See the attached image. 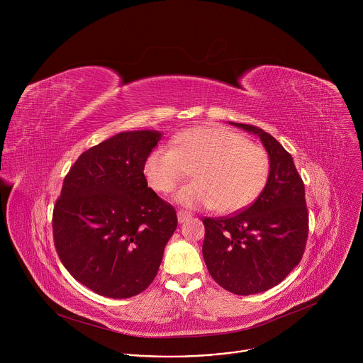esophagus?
Returning a JSON list of instances; mask_svg holds the SVG:
<instances>
[{"label":"esophagus","instance_id":"obj_1","mask_svg":"<svg viewBox=\"0 0 363 363\" xmlns=\"http://www.w3.org/2000/svg\"><path fill=\"white\" fill-rule=\"evenodd\" d=\"M192 216L191 214H188L186 211H178V221H179V224L181 223H185L186 220H189Z\"/></svg>","mask_w":363,"mask_h":363}]
</instances>
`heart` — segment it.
Returning a JSON list of instances; mask_svg holds the SVG:
<instances>
[{"mask_svg": "<svg viewBox=\"0 0 363 363\" xmlns=\"http://www.w3.org/2000/svg\"><path fill=\"white\" fill-rule=\"evenodd\" d=\"M174 145L153 149L143 172L155 191L168 194L194 169L195 181L174 195V201L186 208L235 213L250 205L267 184V152L240 133L218 126L192 128L178 133Z\"/></svg>", "mask_w": 363, "mask_h": 363, "instance_id": "b5f03b06", "label": "heart"}]
</instances>
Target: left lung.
<instances>
[{"label":"left lung","instance_id":"left-lung-1","mask_svg":"<svg viewBox=\"0 0 363 363\" xmlns=\"http://www.w3.org/2000/svg\"><path fill=\"white\" fill-rule=\"evenodd\" d=\"M230 125L260 138L270 160V175L262 194L241 213L203 218V262L225 290L248 296L266 291L300 263L308 231L304 184L291 155L270 133L245 125Z\"/></svg>","mask_w":363,"mask_h":363}]
</instances>
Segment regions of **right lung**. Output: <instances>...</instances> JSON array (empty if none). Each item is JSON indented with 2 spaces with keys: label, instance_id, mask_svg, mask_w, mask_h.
Listing matches in <instances>:
<instances>
[{
  "label": "right lung",
  "instance_id": "right-lung-1",
  "mask_svg": "<svg viewBox=\"0 0 363 363\" xmlns=\"http://www.w3.org/2000/svg\"><path fill=\"white\" fill-rule=\"evenodd\" d=\"M161 138L158 130L121 132L83 152L65 178L53 211L55 245L67 272L100 296L142 293L177 230L175 208L143 175Z\"/></svg>",
  "mask_w": 363,
  "mask_h": 363
}]
</instances>
